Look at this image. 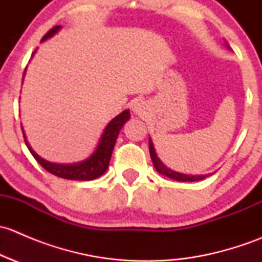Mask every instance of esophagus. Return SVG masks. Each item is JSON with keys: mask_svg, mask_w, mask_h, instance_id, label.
<instances>
[{"mask_svg": "<svg viewBox=\"0 0 262 262\" xmlns=\"http://www.w3.org/2000/svg\"><path fill=\"white\" fill-rule=\"evenodd\" d=\"M144 110V104L142 101H137L136 104H134L133 106V112L136 113V114L138 115H142V113H143Z\"/></svg>", "mask_w": 262, "mask_h": 262, "instance_id": "obj_1", "label": "esophagus"}]
</instances>
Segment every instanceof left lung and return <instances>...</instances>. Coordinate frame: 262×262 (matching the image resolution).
<instances>
[{"mask_svg":"<svg viewBox=\"0 0 262 262\" xmlns=\"http://www.w3.org/2000/svg\"><path fill=\"white\" fill-rule=\"evenodd\" d=\"M149 153H150V158H152V162L153 165H155V168L160 173H162V175L167 176V178L172 179V180H176V181H199V180H203V179L208 178L209 175H185V173H180V172H176V171H172L171 168H168L167 166L163 165L162 162H161L160 158L157 157V153H156L155 150V147H153V143L152 141H150L149 138Z\"/></svg>","mask_w":262,"mask_h":262,"instance_id":"left-lung-1","label":"left lung"}]
</instances>
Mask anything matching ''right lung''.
Listing matches in <instances>:
<instances>
[{
  "mask_svg": "<svg viewBox=\"0 0 262 262\" xmlns=\"http://www.w3.org/2000/svg\"><path fill=\"white\" fill-rule=\"evenodd\" d=\"M59 29L60 26H54L53 29H50L48 33L43 36L41 41L47 40L50 36L54 35ZM24 75H25V73H24ZM129 118H130L129 110H124L123 113H120L118 116H115V118L107 124L106 128H105L104 133H102L101 138H100V142L99 144H97L95 152L92 153L87 160L78 163H72V165H60V163H53L44 160V158H41L40 156H38L34 152L33 148L30 147V144L26 141L25 134H24V139H25L26 146H28L31 155L34 156V158H35V160L38 161V163H40L41 167L46 168L48 172L58 176V178L67 179V180H94V179L100 178V176L107 170V166H109L110 158H112V153L113 149H114L119 132L121 130L124 124L129 120Z\"/></svg>",
  "mask_w": 262,
  "mask_h": 262,
  "instance_id": "1",
  "label": "right lung"
}]
</instances>
